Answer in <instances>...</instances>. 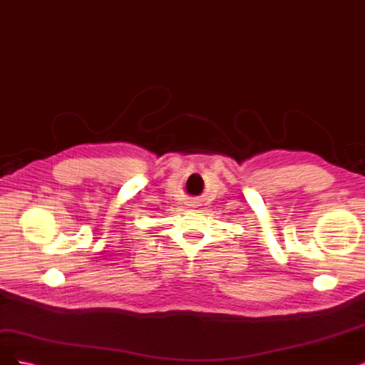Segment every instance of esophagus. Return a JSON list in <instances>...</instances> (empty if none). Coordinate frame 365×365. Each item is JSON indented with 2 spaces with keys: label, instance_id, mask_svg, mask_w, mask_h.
<instances>
[{
  "label": "esophagus",
  "instance_id": "esophagus-1",
  "mask_svg": "<svg viewBox=\"0 0 365 365\" xmlns=\"http://www.w3.org/2000/svg\"><path fill=\"white\" fill-rule=\"evenodd\" d=\"M187 205H189V207H193V208H195V207L200 205V202L195 201V200H190V201H189V204H187Z\"/></svg>",
  "mask_w": 365,
  "mask_h": 365
}]
</instances>
